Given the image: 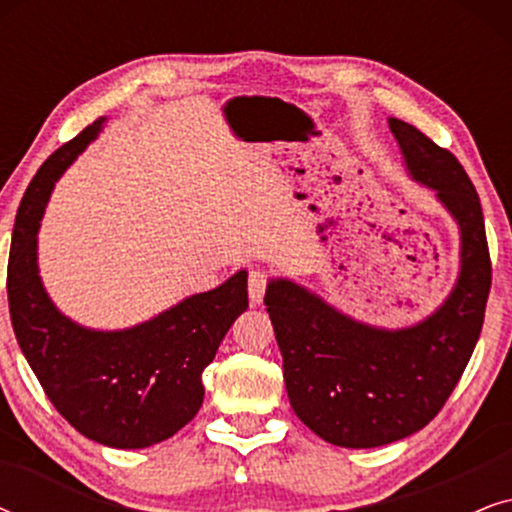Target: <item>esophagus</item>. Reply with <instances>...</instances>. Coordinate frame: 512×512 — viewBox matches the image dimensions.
<instances>
[{"instance_id": "1", "label": "esophagus", "mask_w": 512, "mask_h": 512, "mask_svg": "<svg viewBox=\"0 0 512 512\" xmlns=\"http://www.w3.org/2000/svg\"><path fill=\"white\" fill-rule=\"evenodd\" d=\"M265 289H268V275L261 270H251L249 272V300L251 305H261Z\"/></svg>"}]
</instances>
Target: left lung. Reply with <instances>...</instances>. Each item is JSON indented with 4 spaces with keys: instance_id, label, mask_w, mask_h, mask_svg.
I'll list each match as a JSON object with an SVG mask.
<instances>
[{
    "instance_id": "obj_1",
    "label": "left lung",
    "mask_w": 512,
    "mask_h": 512,
    "mask_svg": "<svg viewBox=\"0 0 512 512\" xmlns=\"http://www.w3.org/2000/svg\"><path fill=\"white\" fill-rule=\"evenodd\" d=\"M410 179L436 193L459 228V275L429 317L405 328L363 324L293 279H270L265 305L291 408L326 443L389 445L424 429L457 387L480 338L492 286L485 219L457 158L389 118Z\"/></svg>"
}]
</instances>
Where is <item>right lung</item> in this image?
<instances>
[{
	"label": "right lung",
	"instance_id": "1",
	"mask_svg": "<svg viewBox=\"0 0 512 512\" xmlns=\"http://www.w3.org/2000/svg\"><path fill=\"white\" fill-rule=\"evenodd\" d=\"M104 121L97 118L60 146L27 186L6 291L13 333L55 410L95 443L142 450L172 438L200 410L202 370L249 307L247 270L121 331L81 326L55 307L39 275V226L55 181L100 135Z\"/></svg>",
	"mask_w": 512,
	"mask_h": 512
}]
</instances>
